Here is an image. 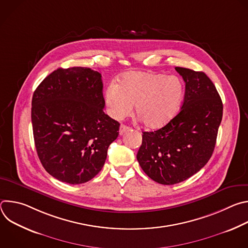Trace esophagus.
<instances>
[{"instance_id": "1", "label": "esophagus", "mask_w": 248, "mask_h": 248, "mask_svg": "<svg viewBox=\"0 0 248 248\" xmlns=\"http://www.w3.org/2000/svg\"><path fill=\"white\" fill-rule=\"evenodd\" d=\"M130 130V127L129 126H127V125H124V124H122L121 126H120V135H124L125 132H127V131H129Z\"/></svg>"}]
</instances>
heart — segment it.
<instances>
[{"instance_id":"1","label":"heart","mask_w":248,"mask_h":248,"mask_svg":"<svg viewBox=\"0 0 248 248\" xmlns=\"http://www.w3.org/2000/svg\"><path fill=\"white\" fill-rule=\"evenodd\" d=\"M183 80L176 76L151 72H128L106 88L104 98L109 115L123 120L133 111L145 127L156 129L178 113L184 99Z\"/></svg>"}]
</instances>
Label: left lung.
Here are the masks:
<instances>
[{
  "instance_id": "left-lung-1",
  "label": "left lung",
  "mask_w": 248,
  "mask_h": 248,
  "mask_svg": "<svg viewBox=\"0 0 248 248\" xmlns=\"http://www.w3.org/2000/svg\"><path fill=\"white\" fill-rule=\"evenodd\" d=\"M186 82L180 113L165 126L144 131L137 161L158 184L182 183L199 171L213 154L223 117V103L203 72L176 66Z\"/></svg>"
}]
</instances>
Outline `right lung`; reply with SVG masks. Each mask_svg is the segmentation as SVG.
<instances>
[{"instance_id":"add662e5","label":"right lung","mask_w":248,"mask_h":248,"mask_svg":"<svg viewBox=\"0 0 248 248\" xmlns=\"http://www.w3.org/2000/svg\"><path fill=\"white\" fill-rule=\"evenodd\" d=\"M101 78L89 67L58 68L34 91L35 147L44 169L62 183L92 180L119 136L120 124L103 111Z\"/></svg>"}]
</instances>
